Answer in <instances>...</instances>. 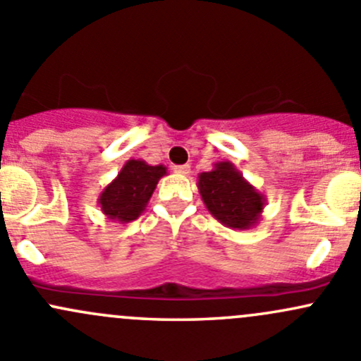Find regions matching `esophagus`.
Wrapping results in <instances>:
<instances>
[{
  "instance_id": "1",
  "label": "esophagus",
  "mask_w": 361,
  "mask_h": 361,
  "mask_svg": "<svg viewBox=\"0 0 361 361\" xmlns=\"http://www.w3.org/2000/svg\"><path fill=\"white\" fill-rule=\"evenodd\" d=\"M174 171H176L178 174L188 176V174H190V166H188V164H183V166H174Z\"/></svg>"
}]
</instances>
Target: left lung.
<instances>
[{"label":"left lung","mask_w":361,"mask_h":361,"mask_svg":"<svg viewBox=\"0 0 361 361\" xmlns=\"http://www.w3.org/2000/svg\"><path fill=\"white\" fill-rule=\"evenodd\" d=\"M197 178L204 206L221 225L234 231H246L260 221L265 195L243 176L234 164L221 160Z\"/></svg>","instance_id":"left-lung-1"}]
</instances>
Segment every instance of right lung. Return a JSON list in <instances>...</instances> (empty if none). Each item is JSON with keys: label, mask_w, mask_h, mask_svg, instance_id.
Segmentation results:
<instances>
[{"label": "right lung", "mask_w": 361, "mask_h": 361, "mask_svg": "<svg viewBox=\"0 0 361 361\" xmlns=\"http://www.w3.org/2000/svg\"><path fill=\"white\" fill-rule=\"evenodd\" d=\"M166 174L167 167L162 164L150 166L141 159L127 160L115 180L101 192L97 204L108 220L129 224L143 213L159 180Z\"/></svg>", "instance_id": "1"}]
</instances>
